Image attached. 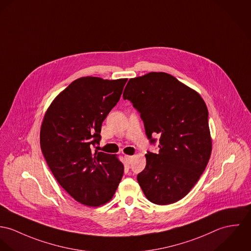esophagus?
<instances>
[{
	"label": "esophagus",
	"instance_id": "34e87169",
	"mask_svg": "<svg viewBox=\"0 0 251 251\" xmlns=\"http://www.w3.org/2000/svg\"><path fill=\"white\" fill-rule=\"evenodd\" d=\"M124 159H125V161L128 163V164H130L131 162H132V160H133V156H129V155H125L124 156Z\"/></svg>",
	"mask_w": 251,
	"mask_h": 251
}]
</instances>
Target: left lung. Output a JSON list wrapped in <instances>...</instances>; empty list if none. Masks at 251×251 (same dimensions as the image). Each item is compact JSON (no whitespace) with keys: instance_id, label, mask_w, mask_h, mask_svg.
<instances>
[{"instance_id":"1","label":"left lung","mask_w":251,"mask_h":251,"mask_svg":"<svg viewBox=\"0 0 251 251\" xmlns=\"http://www.w3.org/2000/svg\"><path fill=\"white\" fill-rule=\"evenodd\" d=\"M123 98L140 113L151 143L158 134L159 153L147 152L139 186L154 204L175 203L190 193L212 153L208 109L202 97L165 72L130 79Z\"/></svg>"}]
</instances>
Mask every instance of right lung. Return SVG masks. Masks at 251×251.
Returning a JSON list of instances; mask_svg holds the SVG:
<instances>
[{
	"label": "right lung",
	"mask_w": 251,
	"mask_h": 251,
	"mask_svg": "<svg viewBox=\"0 0 251 251\" xmlns=\"http://www.w3.org/2000/svg\"><path fill=\"white\" fill-rule=\"evenodd\" d=\"M128 79L82 77L51 103L40 129V147L58 184L76 201L98 207L109 202L124 172L116 156L93 152L102 123L119 101Z\"/></svg>",
	"instance_id": "add662e5"
}]
</instances>
